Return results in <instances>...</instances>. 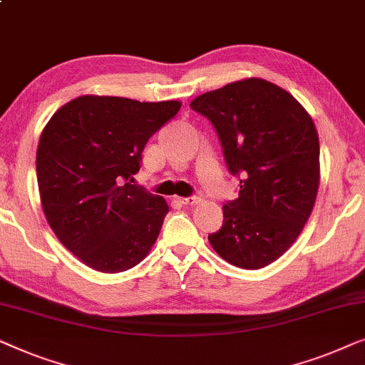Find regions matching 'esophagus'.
<instances>
[{
  "label": "esophagus",
  "mask_w": 365,
  "mask_h": 365,
  "mask_svg": "<svg viewBox=\"0 0 365 365\" xmlns=\"http://www.w3.org/2000/svg\"><path fill=\"white\" fill-rule=\"evenodd\" d=\"M178 202L182 205H198L200 197H197V195H193V197H180L178 198Z\"/></svg>",
  "instance_id": "obj_1"
}]
</instances>
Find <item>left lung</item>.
Here are the masks:
<instances>
[{
	"instance_id": "1",
	"label": "left lung",
	"mask_w": 365,
	"mask_h": 365,
	"mask_svg": "<svg viewBox=\"0 0 365 365\" xmlns=\"http://www.w3.org/2000/svg\"><path fill=\"white\" fill-rule=\"evenodd\" d=\"M190 107L212 122L240 180L210 245L230 264L264 268L302 232L319 188V137L304 107L279 86L250 78L205 92Z\"/></svg>"
}]
</instances>
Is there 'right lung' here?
Returning <instances> with one entry per match:
<instances>
[{
  "label": "right lung",
  "mask_w": 365,
  "mask_h": 365,
  "mask_svg": "<svg viewBox=\"0 0 365 365\" xmlns=\"http://www.w3.org/2000/svg\"><path fill=\"white\" fill-rule=\"evenodd\" d=\"M182 102L81 96L41 133L36 173L43 212L58 240L101 273H120L148 255L168 205L133 183L148 138Z\"/></svg>",
  "instance_id": "add662e5"
}]
</instances>
